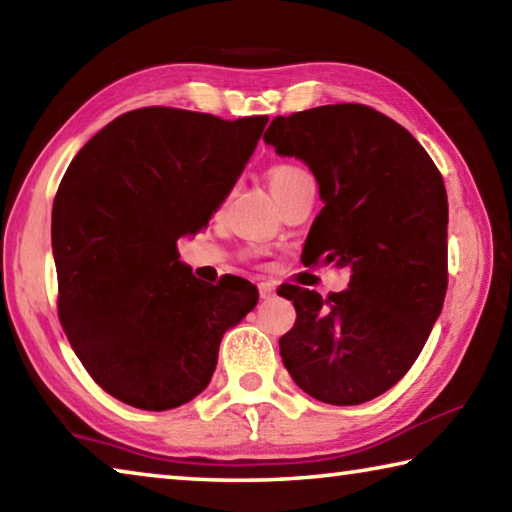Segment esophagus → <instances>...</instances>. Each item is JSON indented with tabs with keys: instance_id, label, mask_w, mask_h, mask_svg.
Listing matches in <instances>:
<instances>
[{
	"instance_id": "1",
	"label": "esophagus",
	"mask_w": 512,
	"mask_h": 512,
	"mask_svg": "<svg viewBox=\"0 0 512 512\" xmlns=\"http://www.w3.org/2000/svg\"><path fill=\"white\" fill-rule=\"evenodd\" d=\"M259 296L273 298L275 296V284L273 282H259Z\"/></svg>"
}]
</instances>
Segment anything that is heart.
I'll return each instance as SVG.
<instances>
[{
    "mask_svg": "<svg viewBox=\"0 0 512 512\" xmlns=\"http://www.w3.org/2000/svg\"><path fill=\"white\" fill-rule=\"evenodd\" d=\"M305 178H311V176L305 169L298 167V164H277V167L268 171V187H271V192L277 201V198L287 194L293 185H298L300 180Z\"/></svg>",
    "mask_w": 512,
    "mask_h": 512,
    "instance_id": "b5f03b06",
    "label": "heart"
}]
</instances>
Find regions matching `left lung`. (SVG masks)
Masks as SVG:
<instances>
[{
    "label": "left lung",
    "instance_id": "8db88e82",
    "mask_svg": "<svg viewBox=\"0 0 512 512\" xmlns=\"http://www.w3.org/2000/svg\"><path fill=\"white\" fill-rule=\"evenodd\" d=\"M264 142L314 173L323 210L302 264L348 266L341 293L282 284L296 325L284 368L316 400H375L418 359L447 293V192L429 153L391 117L336 103L275 117Z\"/></svg>",
    "mask_w": 512,
    "mask_h": 512
}]
</instances>
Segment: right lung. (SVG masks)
Listing matches in <instances>:
<instances>
[{
  "mask_svg": "<svg viewBox=\"0 0 512 512\" xmlns=\"http://www.w3.org/2000/svg\"><path fill=\"white\" fill-rule=\"evenodd\" d=\"M268 117L140 108L76 153L54 198L58 316L103 391L144 411L194 400L214 375L230 327L257 287L205 284L178 239L203 230L232 192Z\"/></svg>",
  "mask_w": 512,
  "mask_h": 512,
  "instance_id": "obj_1",
  "label": "right lung"
}]
</instances>
